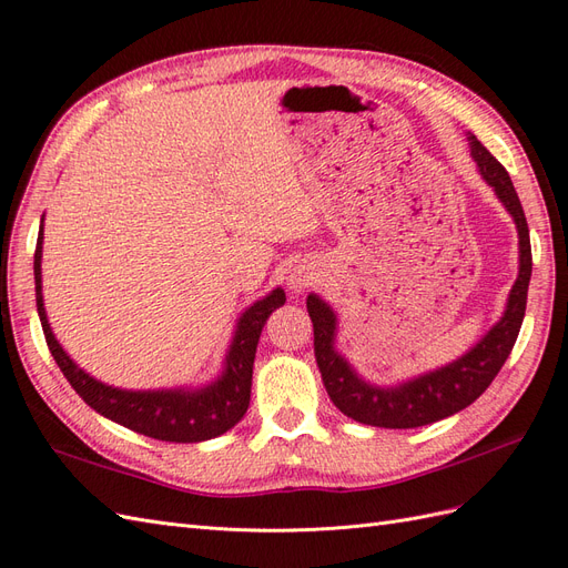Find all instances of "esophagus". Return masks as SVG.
Segmentation results:
<instances>
[{"instance_id": "esophagus-1", "label": "esophagus", "mask_w": 568, "mask_h": 568, "mask_svg": "<svg viewBox=\"0 0 568 568\" xmlns=\"http://www.w3.org/2000/svg\"><path fill=\"white\" fill-rule=\"evenodd\" d=\"M312 285V275L310 273H293V275H290V287H293V290H297V293H300V290H304V287H310Z\"/></svg>"}]
</instances>
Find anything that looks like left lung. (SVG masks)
Wrapping results in <instances>:
<instances>
[{
    "label": "left lung",
    "instance_id": "1",
    "mask_svg": "<svg viewBox=\"0 0 568 568\" xmlns=\"http://www.w3.org/2000/svg\"><path fill=\"white\" fill-rule=\"evenodd\" d=\"M468 142H471V154L480 175L495 187L497 197L507 206L518 229L521 266H518V278L511 287L507 312L497 326L455 364L399 387H374L356 376L343 356L333 349L335 314L331 306L316 295L306 297V310H310L314 323V354L323 385H326L335 407L359 424L378 428H418L466 409L468 404L488 390V385L511 354L518 331H521L532 271L526 214L507 169L483 148L476 135H468Z\"/></svg>",
    "mask_w": 568,
    "mask_h": 568
}]
</instances>
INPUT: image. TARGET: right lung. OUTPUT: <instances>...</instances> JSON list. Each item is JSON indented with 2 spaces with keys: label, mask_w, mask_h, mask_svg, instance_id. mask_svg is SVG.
Wrapping results in <instances>:
<instances>
[{
  "label": "right lung",
  "mask_w": 568,
  "mask_h": 568,
  "mask_svg": "<svg viewBox=\"0 0 568 568\" xmlns=\"http://www.w3.org/2000/svg\"><path fill=\"white\" fill-rule=\"evenodd\" d=\"M42 229L36 247V302L44 331L47 347H50L61 374L67 376L73 390L83 397L85 404L116 424L131 428L140 435L154 437L164 443H202L231 430L245 416L252 393V366L256 343L266 318L273 310L285 304V293L278 287L264 300L240 316L237 331L229 356H225L223 376L204 387V390H156V393H133L104 385L78 368L71 356L61 349L57 337L47 323L42 304Z\"/></svg>",
  "instance_id": "obj_1"
}]
</instances>
